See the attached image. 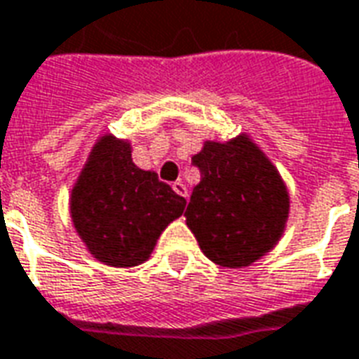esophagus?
I'll list each match as a JSON object with an SVG mask.
<instances>
[{
    "label": "esophagus",
    "mask_w": 359,
    "mask_h": 359,
    "mask_svg": "<svg viewBox=\"0 0 359 359\" xmlns=\"http://www.w3.org/2000/svg\"><path fill=\"white\" fill-rule=\"evenodd\" d=\"M172 187H174V191H176L180 197H187V187H185V183L183 182H174Z\"/></svg>",
    "instance_id": "obj_1"
}]
</instances>
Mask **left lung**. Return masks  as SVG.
Instances as JSON below:
<instances>
[{"mask_svg": "<svg viewBox=\"0 0 359 359\" xmlns=\"http://www.w3.org/2000/svg\"><path fill=\"white\" fill-rule=\"evenodd\" d=\"M193 166L201 183L185 218L203 252L226 268H243L266 255L283 233L289 195L262 151L245 135L206 141Z\"/></svg>", "mask_w": 359, "mask_h": 359, "instance_id": "obj_1", "label": "left lung"}]
</instances>
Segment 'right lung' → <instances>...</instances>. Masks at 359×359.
Segmentation results:
<instances>
[{"label":"right lung","mask_w":359,"mask_h":359,"mask_svg":"<svg viewBox=\"0 0 359 359\" xmlns=\"http://www.w3.org/2000/svg\"><path fill=\"white\" fill-rule=\"evenodd\" d=\"M70 203L91 255L116 268L145 262L162 229L185 208V198L154 172L137 168L130 145L112 135L93 147Z\"/></svg>","instance_id":"add662e5"}]
</instances>
